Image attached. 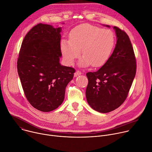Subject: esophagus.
Here are the masks:
<instances>
[{"mask_svg":"<svg viewBox=\"0 0 152 152\" xmlns=\"http://www.w3.org/2000/svg\"><path fill=\"white\" fill-rule=\"evenodd\" d=\"M81 74H82V73H81L80 71H76V72L75 73L74 76H75V77H76V76H79V75H80Z\"/></svg>","mask_w":152,"mask_h":152,"instance_id":"34e87169","label":"esophagus"}]
</instances>
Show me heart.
<instances>
[{
  "mask_svg": "<svg viewBox=\"0 0 152 152\" xmlns=\"http://www.w3.org/2000/svg\"><path fill=\"white\" fill-rule=\"evenodd\" d=\"M115 44V36L110 29L90 24H83L75 28L70 40L63 39L61 50L64 60L70 65L79 56L80 49L83 56L79 61L81 67H100L109 59Z\"/></svg>",
  "mask_w": 152,
  "mask_h": 152,
  "instance_id": "b5f03b06",
  "label": "heart"
}]
</instances>
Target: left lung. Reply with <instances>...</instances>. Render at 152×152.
<instances>
[{"label": "left lung", "mask_w": 152, "mask_h": 152, "mask_svg": "<svg viewBox=\"0 0 152 152\" xmlns=\"http://www.w3.org/2000/svg\"><path fill=\"white\" fill-rule=\"evenodd\" d=\"M113 28L117 36L113 53L97 71L86 74L88 79L86 100L101 113L113 111L123 104L136 75V59L129 36L118 27Z\"/></svg>", "instance_id": "1"}]
</instances>
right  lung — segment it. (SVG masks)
I'll return each mask as SVG.
<instances>
[{"label": "right lung", "instance_id": "obj_1", "mask_svg": "<svg viewBox=\"0 0 152 152\" xmlns=\"http://www.w3.org/2000/svg\"><path fill=\"white\" fill-rule=\"evenodd\" d=\"M61 30L50 25H37L26 35L19 52L17 71L25 96L42 112L55 110L62 104L75 72L59 62Z\"/></svg>", "mask_w": 152, "mask_h": 152}]
</instances>
